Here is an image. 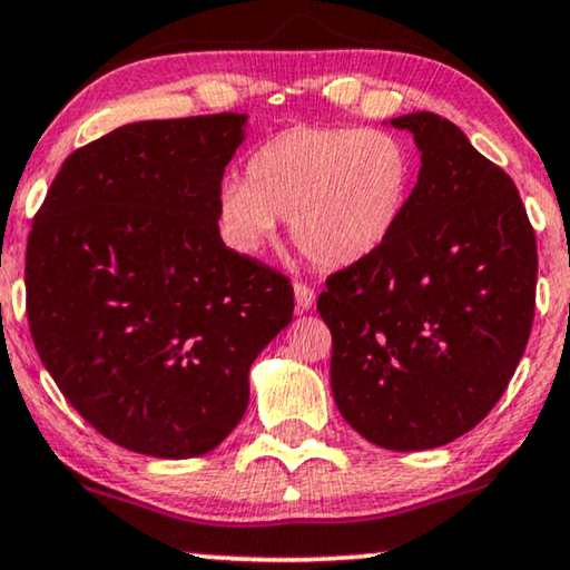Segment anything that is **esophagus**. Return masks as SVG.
Returning a JSON list of instances; mask_svg holds the SVG:
<instances>
[{
	"label": "esophagus",
	"mask_w": 570,
	"mask_h": 570,
	"mask_svg": "<svg viewBox=\"0 0 570 570\" xmlns=\"http://www.w3.org/2000/svg\"><path fill=\"white\" fill-rule=\"evenodd\" d=\"M293 291H295V306H298V311L314 308V303H316V291H314V287L306 285V283H295Z\"/></svg>",
	"instance_id": "34e87169"
}]
</instances>
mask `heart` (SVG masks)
Segmentation results:
<instances>
[{
	"instance_id": "b5f03b06",
	"label": "heart",
	"mask_w": 570,
	"mask_h": 570,
	"mask_svg": "<svg viewBox=\"0 0 570 570\" xmlns=\"http://www.w3.org/2000/svg\"><path fill=\"white\" fill-rule=\"evenodd\" d=\"M412 178V155L392 131L301 124L256 147L246 181L223 184L220 223L233 246L254 254L287 217L306 259L350 267L392 238Z\"/></svg>"
}]
</instances>
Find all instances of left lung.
<instances>
[{
  "instance_id": "8db88e82",
  "label": "left lung",
  "mask_w": 570,
  "mask_h": 570,
  "mask_svg": "<svg viewBox=\"0 0 570 570\" xmlns=\"http://www.w3.org/2000/svg\"><path fill=\"white\" fill-rule=\"evenodd\" d=\"M420 176L392 238L326 277L332 394L365 441L423 451L472 431L509 386L534 322L537 238L517 184L464 131L420 111Z\"/></svg>"
}]
</instances>
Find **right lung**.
<instances>
[{
  "instance_id": "add662e5",
  "label": "right lung",
  "mask_w": 570,
  "mask_h": 570,
  "mask_svg": "<svg viewBox=\"0 0 570 570\" xmlns=\"http://www.w3.org/2000/svg\"><path fill=\"white\" fill-rule=\"evenodd\" d=\"M244 114L137 121L61 163L33 217L26 311L65 400L139 454L213 451L248 368L293 318V285L225 248L220 181Z\"/></svg>"
}]
</instances>
